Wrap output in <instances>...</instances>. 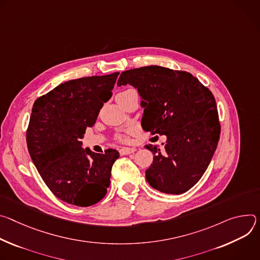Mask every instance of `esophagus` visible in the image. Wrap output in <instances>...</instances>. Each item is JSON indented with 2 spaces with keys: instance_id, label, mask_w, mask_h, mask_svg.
Wrapping results in <instances>:
<instances>
[{
  "instance_id": "obj_1",
  "label": "esophagus",
  "mask_w": 260,
  "mask_h": 260,
  "mask_svg": "<svg viewBox=\"0 0 260 260\" xmlns=\"http://www.w3.org/2000/svg\"><path fill=\"white\" fill-rule=\"evenodd\" d=\"M136 151V149L135 148H122V149H120V154L122 155V156H124V155H128V154H131V153H134Z\"/></svg>"
}]
</instances>
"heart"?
Instances as JSON below:
<instances>
[{
    "label": "heart",
    "instance_id": "obj_1",
    "mask_svg": "<svg viewBox=\"0 0 260 260\" xmlns=\"http://www.w3.org/2000/svg\"><path fill=\"white\" fill-rule=\"evenodd\" d=\"M118 139H119L120 141H125V140L127 139V137H126L125 135H119V136H118Z\"/></svg>",
    "mask_w": 260,
    "mask_h": 260
}]
</instances>
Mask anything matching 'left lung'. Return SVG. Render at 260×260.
<instances>
[{
    "label": "left lung",
    "instance_id": "obj_1",
    "mask_svg": "<svg viewBox=\"0 0 260 260\" xmlns=\"http://www.w3.org/2000/svg\"><path fill=\"white\" fill-rule=\"evenodd\" d=\"M137 89L143 108L141 127L166 136L146 170L148 183L167 194H182L204 176L220 138V123L212 92L191 73L147 66L121 73L118 86Z\"/></svg>",
    "mask_w": 260,
    "mask_h": 260
}]
</instances>
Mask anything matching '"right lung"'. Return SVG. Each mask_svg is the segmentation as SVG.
<instances>
[{
    "mask_svg": "<svg viewBox=\"0 0 260 260\" xmlns=\"http://www.w3.org/2000/svg\"><path fill=\"white\" fill-rule=\"evenodd\" d=\"M120 73L72 79L39 97L32 108L26 145L48 189L77 207L100 201L110 184L117 150L104 154L82 149L86 127H92Z\"/></svg>",
    "mask_w": 260,
    "mask_h": 260,
    "instance_id": "obj_1",
    "label": "right lung"
}]
</instances>
